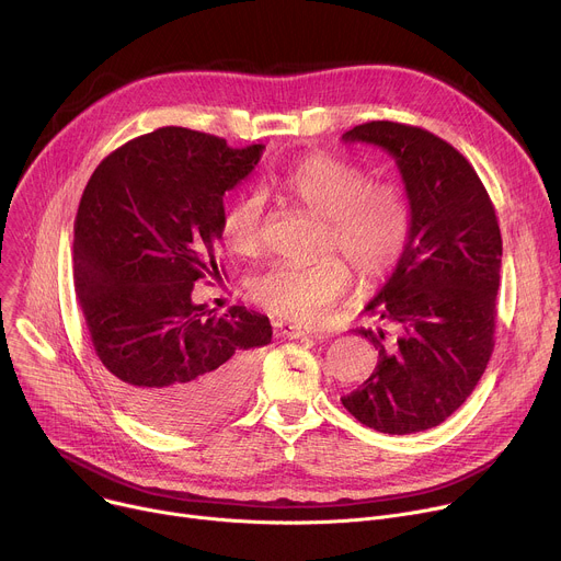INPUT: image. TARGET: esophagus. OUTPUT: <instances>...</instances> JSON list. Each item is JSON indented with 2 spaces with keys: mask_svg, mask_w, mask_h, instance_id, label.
Listing matches in <instances>:
<instances>
[{
  "mask_svg": "<svg viewBox=\"0 0 561 561\" xmlns=\"http://www.w3.org/2000/svg\"><path fill=\"white\" fill-rule=\"evenodd\" d=\"M275 331H277V335H282V337H286V340H299V337H308V335H314V337H317V331H314V329L299 327V324H286V322L275 324Z\"/></svg>",
  "mask_w": 561,
  "mask_h": 561,
  "instance_id": "1",
  "label": "esophagus"
}]
</instances>
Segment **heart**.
Returning a JSON list of instances; mask_svg holds the SVG:
<instances>
[{"label": "heart", "instance_id": "1", "mask_svg": "<svg viewBox=\"0 0 561 561\" xmlns=\"http://www.w3.org/2000/svg\"><path fill=\"white\" fill-rule=\"evenodd\" d=\"M275 186L306 213L324 219V249H337L364 282L388 277L402 262L413 213L394 184H368V175L331 152H312L295 162ZM264 202L247 195L221 219L224 244L244 257L262 251ZM351 286V268L340 255L308 266L277 264L251 282L253 299L275 317L314 322Z\"/></svg>", "mask_w": 561, "mask_h": 561}]
</instances>
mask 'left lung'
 <instances>
[{
    "mask_svg": "<svg viewBox=\"0 0 561 561\" xmlns=\"http://www.w3.org/2000/svg\"><path fill=\"white\" fill-rule=\"evenodd\" d=\"M342 139L394 159L413 213L402 262L366 304L386 329L357 331L375 346L377 366L342 404L379 433L428 431L466 402L495 346L497 215L468 159L424 128L368 122Z\"/></svg>",
    "mask_w": 561,
    "mask_h": 561,
    "instance_id": "8db88e82",
    "label": "left lung"
}]
</instances>
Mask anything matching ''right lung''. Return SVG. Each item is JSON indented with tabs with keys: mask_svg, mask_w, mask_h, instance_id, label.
Here are the masks:
<instances>
[{
	"mask_svg": "<svg viewBox=\"0 0 561 561\" xmlns=\"http://www.w3.org/2000/svg\"><path fill=\"white\" fill-rule=\"evenodd\" d=\"M264 146L167 126L130 139L91 175L72 239L75 293L113 390L164 431H197L244 402L268 317L195 304V282L219 277L224 195Z\"/></svg>",
	"mask_w": 561,
	"mask_h": 561,
	"instance_id": "obj_1",
	"label": "right lung"
}]
</instances>
